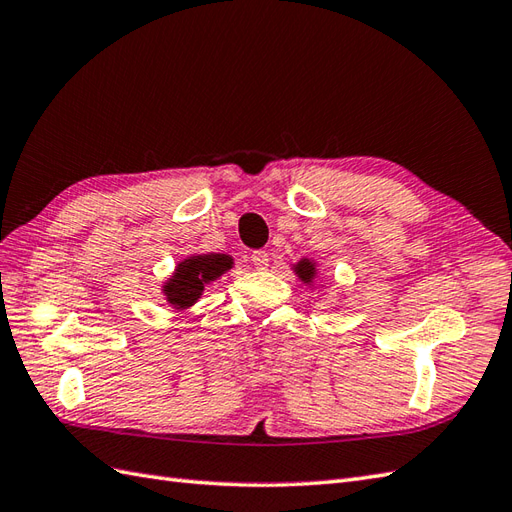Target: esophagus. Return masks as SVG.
<instances>
[{
    "instance_id": "obj_1",
    "label": "esophagus",
    "mask_w": 512,
    "mask_h": 512,
    "mask_svg": "<svg viewBox=\"0 0 512 512\" xmlns=\"http://www.w3.org/2000/svg\"><path fill=\"white\" fill-rule=\"evenodd\" d=\"M251 264L257 268V270H266L268 264H270V255L266 251H255L251 255Z\"/></svg>"
}]
</instances>
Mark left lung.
<instances>
[{
	"label": "left lung",
	"mask_w": 512,
	"mask_h": 512,
	"mask_svg": "<svg viewBox=\"0 0 512 512\" xmlns=\"http://www.w3.org/2000/svg\"><path fill=\"white\" fill-rule=\"evenodd\" d=\"M294 272L298 274L300 281L311 283L313 279H316V264H313L311 259H300L298 264L294 266Z\"/></svg>",
	"instance_id": "1"
}]
</instances>
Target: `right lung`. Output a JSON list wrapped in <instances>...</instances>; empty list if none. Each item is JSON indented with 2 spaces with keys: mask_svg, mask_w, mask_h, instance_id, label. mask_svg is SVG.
<instances>
[{
  "mask_svg": "<svg viewBox=\"0 0 512 512\" xmlns=\"http://www.w3.org/2000/svg\"><path fill=\"white\" fill-rule=\"evenodd\" d=\"M233 268V259L222 253L209 255H192L177 264L173 277H170L162 292L170 307L188 309L201 298L205 285L222 277L227 270Z\"/></svg>",
  "mask_w": 512,
  "mask_h": 512,
  "instance_id": "right-lung-1",
  "label": "right lung"
}]
</instances>
